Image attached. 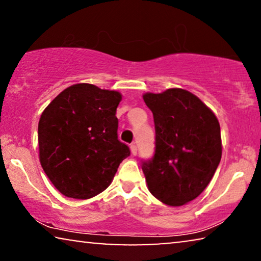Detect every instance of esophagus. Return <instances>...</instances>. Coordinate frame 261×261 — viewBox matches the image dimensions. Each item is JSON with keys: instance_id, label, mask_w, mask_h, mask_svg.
<instances>
[{"instance_id": "obj_1", "label": "esophagus", "mask_w": 261, "mask_h": 261, "mask_svg": "<svg viewBox=\"0 0 261 261\" xmlns=\"http://www.w3.org/2000/svg\"><path fill=\"white\" fill-rule=\"evenodd\" d=\"M130 149H131V154L132 155H136L137 154V145H136L135 143H132L130 145Z\"/></svg>"}]
</instances>
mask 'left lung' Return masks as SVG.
I'll list each match as a JSON object with an SVG mask.
<instances>
[{"label":"left lung","mask_w":261,"mask_h":261,"mask_svg":"<svg viewBox=\"0 0 261 261\" xmlns=\"http://www.w3.org/2000/svg\"><path fill=\"white\" fill-rule=\"evenodd\" d=\"M152 111L154 153L143 159L147 188L158 200L180 206L204 191L221 159L220 125L215 114L182 89L145 93Z\"/></svg>","instance_id":"8db88e82"}]
</instances>
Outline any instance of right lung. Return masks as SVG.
Returning <instances> with one entry per match:
<instances>
[{
	"mask_svg": "<svg viewBox=\"0 0 261 261\" xmlns=\"http://www.w3.org/2000/svg\"><path fill=\"white\" fill-rule=\"evenodd\" d=\"M120 99L117 91L81 83L62 91L42 114L41 165L65 197L88 199L103 192L130 155L117 134Z\"/></svg>",
	"mask_w": 261,
	"mask_h": 261,
	"instance_id": "add662e5",
	"label": "right lung"
}]
</instances>
